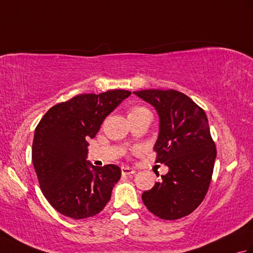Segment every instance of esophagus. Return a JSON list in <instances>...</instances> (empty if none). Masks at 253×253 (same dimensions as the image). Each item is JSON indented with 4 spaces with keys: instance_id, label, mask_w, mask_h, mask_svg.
Listing matches in <instances>:
<instances>
[{
    "instance_id": "esophagus-1",
    "label": "esophagus",
    "mask_w": 253,
    "mask_h": 253,
    "mask_svg": "<svg viewBox=\"0 0 253 253\" xmlns=\"http://www.w3.org/2000/svg\"><path fill=\"white\" fill-rule=\"evenodd\" d=\"M135 173H136V170L131 169V168H128V166H123V168H122V174L123 175H132Z\"/></svg>"
}]
</instances>
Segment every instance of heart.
Here are the masks:
<instances>
[{
  "label": "heart",
  "mask_w": 253,
  "mask_h": 253,
  "mask_svg": "<svg viewBox=\"0 0 253 253\" xmlns=\"http://www.w3.org/2000/svg\"><path fill=\"white\" fill-rule=\"evenodd\" d=\"M150 113V111L146 107L143 106H135L132 107V109L128 113V117H132V116H139V115H142V114H148ZM151 114V113H150Z\"/></svg>",
  "instance_id": "heart-1"
}]
</instances>
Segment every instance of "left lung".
I'll return each instance as SVG.
<instances>
[{
    "instance_id": "obj_1",
    "label": "left lung",
    "mask_w": 253,
    "mask_h": 253,
    "mask_svg": "<svg viewBox=\"0 0 253 253\" xmlns=\"http://www.w3.org/2000/svg\"><path fill=\"white\" fill-rule=\"evenodd\" d=\"M159 115L154 144L157 162L169 168L152 189L142 193L144 206L155 216L177 219L200 206L211 182L216 158L206 113L189 96L176 90L135 91Z\"/></svg>"
}]
</instances>
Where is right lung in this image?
I'll return each mask as SVG.
<instances>
[{"mask_svg": "<svg viewBox=\"0 0 253 253\" xmlns=\"http://www.w3.org/2000/svg\"><path fill=\"white\" fill-rule=\"evenodd\" d=\"M130 94L117 89L79 94L51 107L38 124L32 163L42 193L63 215L91 217L110 201L121 169L114 164L101 168L91 164L87 140L95 137L104 118Z\"/></svg>", "mask_w": 253, "mask_h": 253, "instance_id": "add662e5", "label": "right lung"}]
</instances>
